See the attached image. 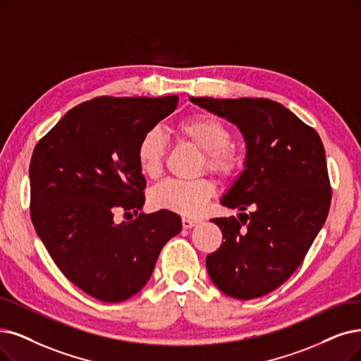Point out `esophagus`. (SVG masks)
<instances>
[{
    "label": "esophagus",
    "mask_w": 361,
    "mask_h": 361,
    "mask_svg": "<svg viewBox=\"0 0 361 361\" xmlns=\"http://www.w3.org/2000/svg\"><path fill=\"white\" fill-rule=\"evenodd\" d=\"M198 224V221H195V219H191V218H182V226L183 228H192V226H195Z\"/></svg>",
    "instance_id": "34e87169"
}]
</instances>
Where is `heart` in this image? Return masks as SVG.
<instances>
[{"label":"heart","instance_id":"1","mask_svg":"<svg viewBox=\"0 0 361 361\" xmlns=\"http://www.w3.org/2000/svg\"><path fill=\"white\" fill-rule=\"evenodd\" d=\"M176 133L203 151L204 161L201 167L213 175L225 178L233 173L237 164V154L231 145L229 127L218 117L207 112H197L176 124ZM166 155V139L158 128L143 133L136 147V160L140 171L147 178L155 179L161 175ZM214 195V185L207 178L194 180L169 179L151 192V203L183 216H197Z\"/></svg>","mask_w":361,"mask_h":361}]
</instances>
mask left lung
Instances as JSON below:
<instances>
[{
  "mask_svg": "<svg viewBox=\"0 0 361 361\" xmlns=\"http://www.w3.org/2000/svg\"><path fill=\"white\" fill-rule=\"evenodd\" d=\"M191 100L237 124L247 143L246 169L222 198L243 213L212 219L224 243L206 257L209 276L231 298H261L289 280L326 222L331 188L323 142L271 99Z\"/></svg>",
  "mask_w": 361,
  "mask_h": 361,
  "instance_id": "left-lung-1",
  "label": "left lung"
}]
</instances>
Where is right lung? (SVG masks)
<instances>
[{
  "label": "right lung",
  "instance_id": "1",
  "mask_svg": "<svg viewBox=\"0 0 361 361\" xmlns=\"http://www.w3.org/2000/svg\"><path fill=\"white\" fill-rule=\"evenodd\" d=\"M164 97L99 96L69 109L38 140L30 164L31 221L53 262L87 295L121 302L149 280L164 244L180 233L170 210L114 224L145 203L140 136L176 109Z\"/></svg>",
  "mask_w": 361,
  "mask_h": 361
}]
</instances>
